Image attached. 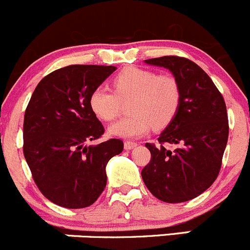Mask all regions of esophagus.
<instances>
[{
  "mask_svg": "<svg viewBox=\"0 0 250 250\" xmlns=\"http://www.w3.org/2000/svg\"><path fill=\"white\" fill-rule=\"evenodd\" d=\"M137 146V143L136 142H132V141H126V142L124 143V147L126 150H130V149H133V148Z\"/></svg>",
  "mask_w": 250,
  "mask_h": 250,
  "instance_id": "1",
  "label": "esophagus"
}]
</instances>
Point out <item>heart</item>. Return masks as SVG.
<instances>
[{
  "label": "heart",
  "instance_id": "heart-1",
  "mask_svg": "<svg viewBox=\"0 0 250 250\" xmlns=\"http://www.w3.org/2000/svg\"><path fill=\"white\" fill-rule=\"evenodd\" d=\"M113 85L115 92L98 86L88 98L92 113L103 122L115 119L119 114L120 101L131 98L128 103L131 114L110 125V135L137 138L149 132L152 127L163 130L171 124L179 112L181 90L172 76L127 66L115 75Z\"/></svg>",
  "mask_w": 250,
  "mask_h": 250
}]
</instances>
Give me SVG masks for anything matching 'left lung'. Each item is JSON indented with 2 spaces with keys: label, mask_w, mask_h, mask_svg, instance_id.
Returning <instances> with one entry per match:
<instances>
[{
  "label": "left lung",
  "mask_w": 250,
  "mask_h": 250,
  "mask_svg": "<svg viewBox=\"0 0 250 250\" xmlns=\"http://www.w3.org/2000/svg\"><path fill=\"white\" fill-rule=\"evenodd\" d=\"M167 69L179 83L181 103L155 146L146 143L150 162L142 179L150 193L165 203L191 201L209 188L221 167L229 138L225 101L208 74L192 61L165 56L145 61ZM165 144H175L174 151Z\"/></svg>",
  "instance_id": "obj_1"
}]
</instances>
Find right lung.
Segmentation results:
<instances>
[{"label": "right lung", "instance_id": "right-lung-1", "mask_svg": "<svg viewBox=\"0 0 250 250\" xmlns=\"http://www.w3.org/2000/svg\"><path fill=\"white\" fill-rule=\"evenodd\" d=\"M113 65H69L39 83L24 115V157L41 193L68 209L90 207L107 185L105 167L124 149L122 140L98 145L104 132L88 103Z\"/></svg>", "mask_w": 250, "mask_h": 250}]
</instances>
